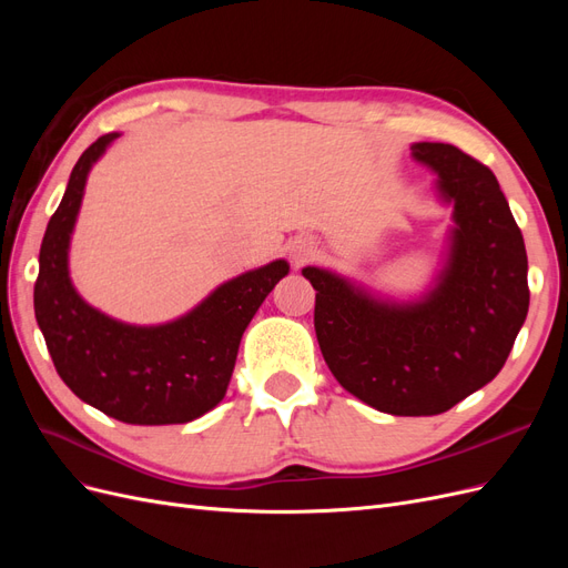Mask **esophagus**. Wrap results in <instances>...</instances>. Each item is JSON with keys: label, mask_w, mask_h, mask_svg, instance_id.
Returning a JSON list of instances; mask_svg holds the SVG:
<instances>
[{"label": "esophagus", "mask_w": 568, "mask_h": 568, "mask_svg": "<svg viewBox=\"0 0 568 568\" xmlns=\"http://www.w3.org/2000/svg\"><path fill=\"white\" fill-rule=\"evenodd\" d=\"M291 255H294L296 263H303L313 255V246L311 244H296L294 248H291Z\"/></svg>", "instance_id": "1"}]
</instances>
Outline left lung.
I'll return each mask as SVG.
<instances>
[{
  "mask_svg": "<svg viewBox=\"0 0 568 568\" xmlns=\"http://www.w3.org/2000/svg\"><path fill=\"white\" fill-rule=\"evenodd\" d=\"M412 153L455 203L450 257L432 294L393 305L326 270H303L317 291L324 363L355 398L395 417L440 415L493 382L530 298L524 236L493 170L453 144L419 142Z\"/></svg>",
  "mask_w": 568,
  "mask_h": 568,
  "instance_id": "left-lung-1",
  "label": "left lung"
}]
</instances>
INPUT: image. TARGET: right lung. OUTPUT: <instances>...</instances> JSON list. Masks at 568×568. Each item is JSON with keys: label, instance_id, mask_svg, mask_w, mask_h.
I'll return each instance as SVG.
<instances>
[{"label": "right lung", "instance_id": "1", "mask_svg": "<svg viewBox=\"0 0 568 568\" xmlns=\"http://www.w3.org/2000/svg\"><path fill=\"white\" fill-rule=\"evenodd\" d=\"M115 136L104 134L84 149L49 220L36 317L59 376L80 400L125 424H184L225 398L244 329L288 265L274 261L246 272L189 315L161 326H130L94 311L68 280V242L84 180Z\"/></svg>", "mask_w": 568, "mask_h": 568}]
</instances>
